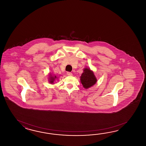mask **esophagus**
<instances>
[{"label": "esophagus", "mask_w": 146, "mask_h": 146, "mask_svg": "<svg viewBox=\"0 0 146 146\" xmlns=\"http://www.w3.org/2000/svg\"><path fill=\"white\" fill-rule=\"evenodd\" d=\"M67 75H68V76H71L72 75V72H67Z\"/></svg>", "instance_id": "obj_1"}]
</instances>
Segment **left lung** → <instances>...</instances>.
<instances>
[{"mask_svg": "<svg viewBox=\"0 0 146 146\" xmlns=\"http://www.w3.org/2000/svg\"><path fill=\"white\" fill-rule=\"evenodd\" d=\"M80 80L83 87L86 89H88L96 84L97 80L93 72L90 69L86 68L81 76Z\"/></svg>", "mask_w": 146, "mask_h": 146, "instance_id": "obj_1", "label": "left lung"}]
</instances>
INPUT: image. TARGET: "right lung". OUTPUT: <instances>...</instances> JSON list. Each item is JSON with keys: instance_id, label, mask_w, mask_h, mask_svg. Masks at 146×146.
Returning <instances> with one entry per match:
<instances>
[{"instance_id": "add662e5", "label": "right lung", "mask_w": 146, "mask_h": 146, "mask_svg": "<svg viewBox=\"0 0 146 146\" xmlns=\"http://www.w3.org/2000/svg\"><path fill=\"white\" fill-rule=\"evenodd\" d=\"M51 74H50V76ZM56 78V76H50V84H53V82H54V81H55V79Z\"/></svg>"}]
</instances>
